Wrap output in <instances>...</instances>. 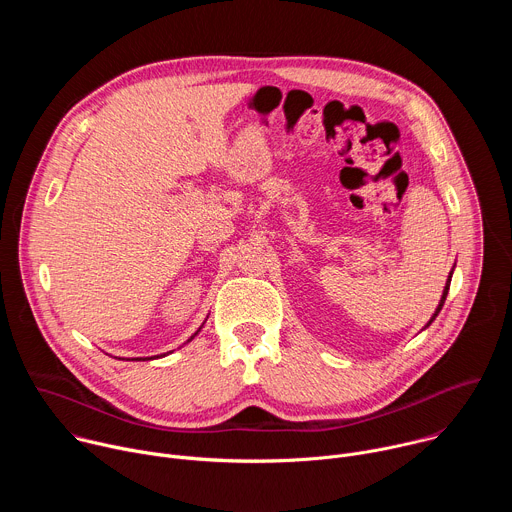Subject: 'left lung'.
<instances>
[{
    "instance_id": "1",
    "label": "left lung",
    "mask_w": 512,
    "mask_h": 512,
    "mask_svg": "<svg viewBox=\"0 0 512 512\" xmlns=\"http://www.w3.org/2000/svg\"><path fill=\"white\" fill-rule=\"evenodd\" d=\"M450 281H452V279H448V283H446V289H444V296H442V302H440V306H437V312L433 314V318H431L429 322H433V320H435V316H437V314H440V310H442V306H444V302H446V296H448V289H450Z\"/></svg>"
}]
</instances>
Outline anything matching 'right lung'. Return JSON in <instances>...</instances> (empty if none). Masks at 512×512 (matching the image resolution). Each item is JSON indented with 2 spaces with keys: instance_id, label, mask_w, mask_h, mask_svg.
Instances as JSON below:
<instances>
[{
  "instance_id": "add662e5",
  "label": "right lung",
  "mask_w": 512,
  "mask_h": 512,
  "mask_svg": "<svg viewBox=\"0 0 512 512\" xmlns=\"http://www.w3.org/2000/svg\"><path fill=\"white\" fill-rule=\"evenodd\" d=\"M135 360H137V358H135Z\"/></svg>"
}]
</instances>
